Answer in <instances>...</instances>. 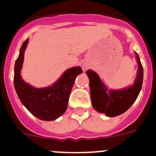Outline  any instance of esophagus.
<instances>
[{
	"label": "esophagus",
	"mask_w": 156,
	"mask_h": 156,
	"mask_svg": "<svg viewBox=\"0 0 156 156\" xmlns=\"http://www.w3.org/2000/svg\"><path fill=\"white\" fill-rule=\"evenodd\" d=\"M87 68H88V66H86V65H83V70L84 71H86L87 69Z\"/></svg>",
	"instance_id": "34e87169"
}]
</instances>
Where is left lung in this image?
Segmentation results:
<instances>
[{
	"label": "left lung",
	"mask_w": 156,
	"mask_h": 156,
	"mask_svg": "<svg viewBox=\"0 0 156 156\" xmlns=\"http://www.w3.org/2000/svg\"><path fill=\"white\" fill-rule=\"evenodd\" d=\"M136 59L138 62L137 76L134 84L122 90H109L103 84L95 72L87 70L90 81L91 101L94 108L100 113H105L108 117H115L125 112L137 98L144 79V69L137 53Z\"/></svg>",
	"instance_id": "8db88e82"
}]
</instances>
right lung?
Here are the masks:
<instances>
[{
  "mask_svg": "<svg viewBox=\"0 0 156 156\" xmlns=\"http://www.w3.org/2000/svg\"><path fill=\"white\" fill-rule=\"evenodd\" d=\"M29 42L25 41L14 66V87L19 99L25 107L37 119L53 121L66 110L71 90L76 77L82 72L81 67H72L66 71L59 80L50 87L35 88L23 81L20 71L24 59V52Z\"/></svg>",
  "mask_w": 156,
  "mask_h": 156,
  "instance_id": "obj_1",
  "label": "right lung"
}]
</instances>
